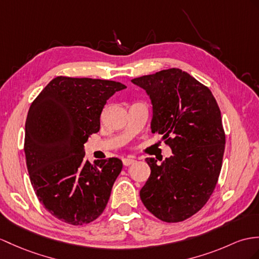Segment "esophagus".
I'll list each match as a JSON object with an SVG mask.
<instances>
[{"mask_svg": "<svg viewBox=\"0 0 259 259\" xmlns=\"http://www.w3.org/2000/svg\"><path fill=\"white\" fill-rule=\"evenodd\" d=\"M134 162H135V159L130 158V157H127V158H123V165L124 166H131V165H133Z\"/></svg>", "mask_w": 259, "mask_h": 259, "instance_id": "obj_1", "label": "esophagus"}]
</instances>
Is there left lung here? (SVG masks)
<instances>
[{"label": "left lung", "instance_id": "1", "mask_svg": "<svg viewBox=\"0 0 259 259\" xmlns=\"http://www.w3.org/2000/svg\"><path fill=\"white\" fill-rule=\"evenodd\" d=\"M132 82L151 100V133L162 135L172 150L161 163L146 158L151 171L141 200L163 222H181L202 209L217 186L225 148L220 108L209 88L181 69Z\"/></svg>", "mask_w": 259, "mask_h": 259}]
</instances>
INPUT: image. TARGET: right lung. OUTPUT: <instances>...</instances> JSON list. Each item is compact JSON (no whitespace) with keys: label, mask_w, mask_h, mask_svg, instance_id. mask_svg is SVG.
Returning a JSON list of instances; mask_svg holds the SVG:
<instances>
[{"label":"right lung","mask_w":259,"mask_h":259,"mask_svg":"<svg viewBox=\"0 0 259 259\" xmlns=\"http://www.w3.org/2000/svg\"><path fill=\"white\" fill-rule=\"evenodd\" d=\"M121 82L56 77L31 103L24 150L34 191L60 221L83 225L98 219L110 199L122 160H84V143L100 130V116Z\"/></svg>","instance_id":"obj_1"}]
</instances>
